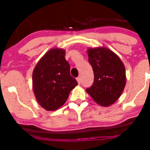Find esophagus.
<instances>
[{"label":"esophagus","instance_id":"esophagus-1","mask_svg":"<svg viewBox=\"0 0 150 150\" xmlns=\"http://www.w3.org/2000/svg\"><path fill=\"white\" fill-rule=\"evenodd\" d=\"M77 81H78V83H81V78H80V77H78V78H77Z\"/></svg>","mask_w":150,"mask_h":150}]
</instances>
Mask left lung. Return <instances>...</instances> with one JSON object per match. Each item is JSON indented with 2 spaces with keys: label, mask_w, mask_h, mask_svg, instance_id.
Wrapping results in <instances>:
<instances>
[{
  "label": "left lung",
  "mask_w": 150,
  "mask_h": 150,
  "mask_svg": "<svg viewBox=\"0 0 150 150\" xmlns=\"http://www.w3.org/2000/svg\"><path fill=\"white\" fill-rule=\"evenodd\" d=\"M87 52L94 82L86 92L96 103L109 107L120 98L126 84L125 66L115 53L105 47L88 48Z\"/></svg>",
  "instance_id": "left-lung-1"
}]
</instances>
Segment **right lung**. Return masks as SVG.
Returning a JSON list of instances; mask_svg holds the SVG:
<instances>
[{
    "label": "right lung",
    "mask_w": 150,
    "mask_h": 150,
    "mask_svg": "<svg viewBox=\"0 0 150 150\" xmlns=\"http://www.w3.org/2000/svg\"><path fill=\"white\" fill-rule=\"evenodd\" d=\"M65 51L54 48L40 58L33 72V88L38 104L47 111L58 110L78 85L69 73Z\"/></svg>",
    "instance_id": "obj_1"
}]
</instances>
